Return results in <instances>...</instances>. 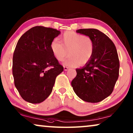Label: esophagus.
<instances>
[{"mask_svg": "<svg viewBox=\"0 0 133 133\" xmlns=\"http://www.w3.org/2000/svg\"><path fill=\"white\" fill-rule=\"evenodd\" d=\"M69 69V68L68 67H67V66H64L63 67V70H64L65 71H67Z\"/></svg>", "mask_w": 133, "mask_h": 133, "instance_id": "esophagus-1", "label": "esophagus"}]
</instances>
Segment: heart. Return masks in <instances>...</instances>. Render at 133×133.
Wrapping results in <instances>:
<instances>
[{"label":"heart","instance_id":"heart-1","mask_svg":"<svg viewBox=\"0 0 133 133\" xmlns=\"http://www.w3.org/2000/svg\"><path fill=\"white\" fill-rule=\"evenodd\" d=\"M60 41L61 42L57 39L53 40L51 43L50 49L52 55L59 61H62L69 53L70 56L63 63L66 66L74 67L79 63L85 64L93 54L92 41L82 34L66 31L61 36Z\"/></svg>","mask_w":133,"mask_h":133}]
</instances>
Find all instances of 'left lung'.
<instances>
[{
	"instance_id": "1",
	"label": "left lung",
	"mask_w": 133,
	"mask_h": 133,
	"mask_svg": "<svg viewBox=\"0 0 133 133\" xmlns=\"http://www.w3.org/2000/svg\"><path fill=\"white\" fill-rule=\"evenodd\" d=\"M76 32L90 38L94 52L84 66L76 70L77 76L72 81L71 86L83 101L99 102L112 93L119 77L117 50L111 40L97 29H80Z\"/></svg>"
}]
</instances>
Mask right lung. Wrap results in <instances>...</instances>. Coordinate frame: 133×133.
Listing matches in <instances>:
<instances>
[{"label": "right lung", "mask_w": 133, "mask_h": 133, "mask_svg": "<svg viewBox=\"0 0 133 133\" xmlns=\"http://www.w3.org/2000/svg\"><path fill=\"white\" fill-rule=\"evenodd\" d=\"M60 34L56 29L36 26L17 42L12 58V75L16 88L28 102L44 101L51 93L56 77L63 71L50 49L51 42Z\"/></svg>", "instance_id": "obj_1"}]
</instances>
